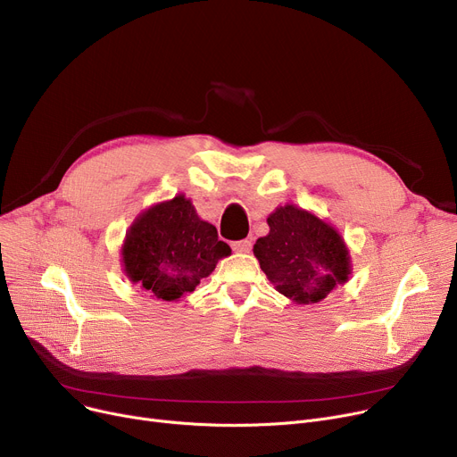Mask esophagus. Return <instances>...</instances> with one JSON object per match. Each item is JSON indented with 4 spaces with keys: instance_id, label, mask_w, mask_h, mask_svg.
<instances>
[{
    "instance_id": "34e87169",
    "label": "esophagus",
    "mask_w": 457,
    "mask_h": 457,
    "mask_svg": "<svg viewBox=\"0 0 457 457\" xmlns=\"http://www.w3.org/2000/svg\"><path fill=\"white\" fill-rule=\"evenodd\" d=\"M231 248L235 252H241V253H248L252 250V241H248V238H243V241H235L231 243Z\"/></svg>"
}]
</instances>
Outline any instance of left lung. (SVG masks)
<instances>
[{
    "instance_id": "obj_1",
    "label": "left lung",
    "mask_w": 457,
    "mask_h": 457,
    "mask_svg": "<svg viewBox=\"0 0 457 457\" xmlns=\"http://www.w3.org/2000/svg\"><path fill=\"white\" fill-rule=\"evenodd\" d=\"M269 235L257 238L253 255L276 291L296 303H317L352 272L343 237L319 216L293 204L278 207Z\"/></svg>"
}]
</instances>
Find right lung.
I'll return each mask as SVG.
<instances>
[{
  "instance_id": "obj_1",
  "label": "right lung",
  "mask_w": 457,
  "mask_h": 457,
  "mask_svg": "<svg viewBox=\"0 0 457 457\" xmlns=\"http://www.w3.org/2000/svg\"><path fill=\"white\" fill-rule=\"evenodd\" d=\"M231 248L183 195L142 211L126 233L124 272L157 300L178 302L196 289Z\"/></svg>"
}]
</instances>
